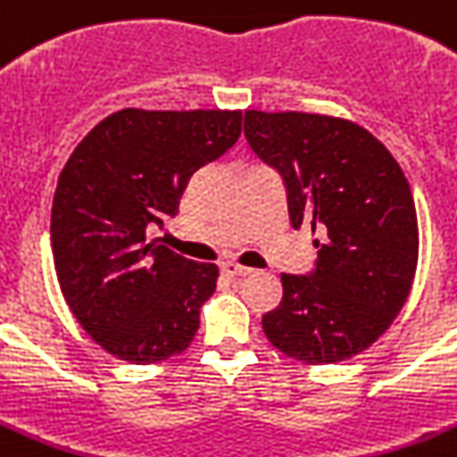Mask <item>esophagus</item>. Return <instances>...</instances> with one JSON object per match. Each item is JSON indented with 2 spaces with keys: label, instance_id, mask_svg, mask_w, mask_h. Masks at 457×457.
<instances>
[{
  "label": "esophagus",
  "instance_id": "esophagus-1",
  "mask_svg": "<svg viewBox=\"0 0 457 457\" xmlns=\"http://www.w3.org/2000/svg\"><path fill=\"white\" fill-rule=\"evenodd\" d=\"M251 271V267H244L239 262H222V274L225 276H246Z\"/></svg>",
  "mask_w": 457,
  "mask_h": 457
}]
</instances>
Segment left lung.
Returning a JSON list of instances; mask_svg holds the SVG:
<instances>
[{"label": "left lung", "instance_id": "1", "mask_svg": "<svg viewBox=\"0 0 457 457\" xmlns=\"http://www.w3.org/2000/svg\"><path fill=\"white\" fill-rule=\"evenodd\" d=\"M244 134L283 176L293 228L318 232L316 270L283 274V300L262 316L287 358L332 365L370 348L411 290L418 222L411 187L374 134L344 118L246 111Z\"/></svg>", "mask_w": 457, "mask_h": 457}]
</instances>
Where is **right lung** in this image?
<instances>
[{"label": "right lung", "instance_id": "1", "mask_svg": "<svg viewBox=\"0 0 457 457\" xmlns=\"http://www.w3.org/2000/svg\"><path fill=\"white\" fill-rule=\"evenodd\" d=\"M241 111L122 109L95 125L57 179L51 244L69 309L132 365L183 353L218 267L148 239L174 218L190 176L232 148Z\"/></svg>", "mask_w": 457, "mask_h": 457}]
</instances>
